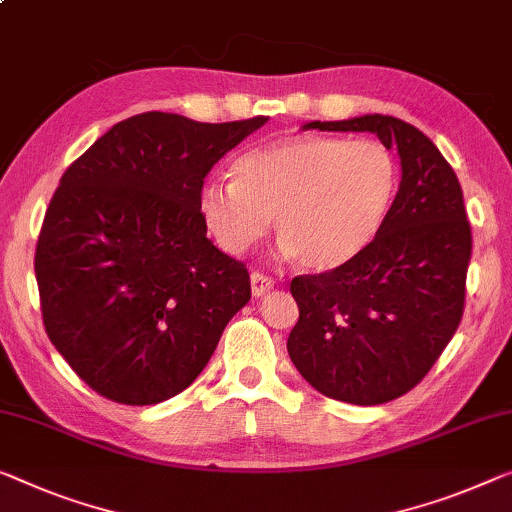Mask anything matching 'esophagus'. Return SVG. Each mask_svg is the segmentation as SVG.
<instances>
[{
    "mask_svg": "<svg viewBox=\"0 0 512 512\" xmlns=\"http://www.w3.org/2000/svg\"><path fill=\"white\" fill-rule=\"evenodd\" d=\"M250 287H253V296L259 299V296H264L266 292H271L273 289V278L264 276V273L253 271L250 273Z\"/></svg>",
    "mask_w": 512,
    "mask_h": 512,
    "instance_id": "1",
    "label": "esophagus"
}]
</instances>
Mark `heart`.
<instances>
[{
    "instance_id": "obj_1",
    "label": "heart",
    "mask_w": 512,
    "mask_h": 512,
    "mask_svg": "<svg viewBox=\"0 0 512 512\" xmlns=\"http://www.w3.org/2000/svg\"><path fill=\"white\" fill-rule=\"evenodd\" d=\"M395 190L398 163L381 142L294 135L236 156L232 181H204L197 209L225 253L253 248L273 216L282 255L329 271L375 241Z\"/></svg>"
}]
</instances>
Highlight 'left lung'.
Segmentation results:
<instances>
[{
  "label": "left lung",
  "instance_id": "obj_1",
  "mask_svg": "<svg viewBox=\"0 0 512 512\" xmlns=\"http://www.w3.org/2000/svg\"><path fill=\"white\" fill-rule=\"evenodd\" d=\"M375 133L400 154L402 181L375 241L347 264L296 276L299 322L287 352L326 398L381 404L411 391L460 326L471 227L453 167L407 121L365 114L303 131Z\"/></svg>",
  "mask_w": 512,
  "mask_h": 512
}]
</instances>
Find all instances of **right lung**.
I'll return each mask as SVG.
<instances>
[{"instance_id": "right-lung-1", "label": "right lung", "mask_w": 512, "mask_h": 512, "mask_svg": "<svg viewBox=\"0 0 512 512\" xmlns=\"http://www.w3.org/2000/svg\"><path fill=\"white\" fill-rule=\"evenodd\" d=\"M266 119L135 114L61 177L34 257L43 326L103 398H174L250 301L246 264L207 239L197 197L211 167Z\"/></svg>"}]
</instances>
